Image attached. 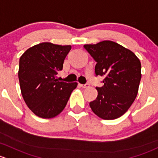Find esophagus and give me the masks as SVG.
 Masks as SVG:
<instances>
[{"mask_svg": "<svg viewBox=\"0 0 158 158\" xmlns=\"http://www.w3.org/2000/svg\"><path fill=\"white\" fill-rule=\"evenodd\" d=\"M80 86H81V87H83V88H88V87H90V84H80Z\"/></svg>", "mask_w": 158, "mask_h": 158, "instance_id": "1", "label": "esophagus"}]
</instances>
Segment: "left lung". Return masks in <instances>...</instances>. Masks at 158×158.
<instances>
[{
  "instance_id": "8db88e82",
  "label": "left lung",
  "mask_w": 158,
  "mask_h": 158,
  "mask_svg": "<svg viewBox=\"0 0 158 158\" xmlns=\"http://www.w3.org/2000/svg\"><path fill=\"white\" fill-rule=\"evenodd\" d=\"M97 62L96 76L104 77L103 86L96 87L98 95L90 102L92 111L103 119H115L129 109L139 91L141 62L135 55L113 41L84 45Z\"/></svg>"
}]
</instances>
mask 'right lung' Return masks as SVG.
Returning <instances> with one entry per match:
<instances>
[{"label":"right lung","mask_w":158,"mask_h":158,"mask_svg":"<svg viewBox=\"0 0 158 158\" xmlns=\"http://www.w3.org/2000/svg\"><path fill=\"white\" fill-rule=\"evenodd\" d=\"M71 48V45L43 43L28 48L19 58L21 94L27 106L37 116L50 118L58 115L77 87V82L55 79Z\"/></svg>","instance_id":"add662e5"}]
</instances>
